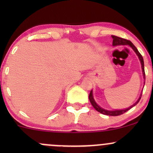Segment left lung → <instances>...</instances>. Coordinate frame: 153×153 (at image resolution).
I'll use <instances>...</instances> for the list:
<instances>
[{"instance_id":"obj_1","label":"left lung","mask_w":153,"mask_h":153,"mask_svg":"<svg viewBox=\"0 0 153 153\" xmlns=\"http://www.w3.org/2000/svg\"><path fill=\"white\" fill-rule=\"evenodd\" d=\"M111 36H112V38H113V46H117V45H129V46H130L131 48L133 49V50L134 51L135 53H136L137 55L138 56L139 59H140V62H141L142 69H143V76H144V78L145 79V68H144L143 57V56L141 55V54H140V52H139V51L137 50V49L136 48V47H135L134 45H133V44L131 43L130 41H129V40L125 39H123V38L118 37V36H114V35H112ZM141 96H142V94L140 95V98H139V99L137 100V102L135 103H134V104H133L132 106H131L130 107H129V108H125V109L114 110V111L106 110V109H104V108H101V107H100L99 105H98L97 103H96V101H95V100L94 99V96H93V91H91L90 94H89V100H90V102L91 103V104H92V106H94V108L96 111H99L101 114H104V115L114 116V117H116V116H119V115L125 113V112H127L128 110H129V109H130V108H132L133 106H134L135 105L137 104L139 101H140V99H141Z\"/></svg>"}]
</instances>
